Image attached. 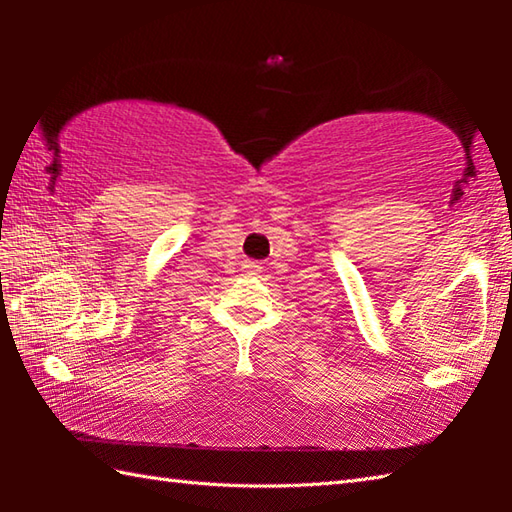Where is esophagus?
Listing matches in <instances>:
<instances>
[{
	"label": "esophagus",
	"instance_id": "34e87169",
	"mask_svg": "<svg viewBox=\"0 0 512 512\" xmlns=\"http://www.w3.org/2000/svg\"><path fill=\"white\" fill-rule=\"evenodd\" d=\"M244 273L246 275H257L259 270H262V266H259V262H244Z\"/></svg>",
	"mask_w": 512,
	"mask_h": 512
}]
</instances>
